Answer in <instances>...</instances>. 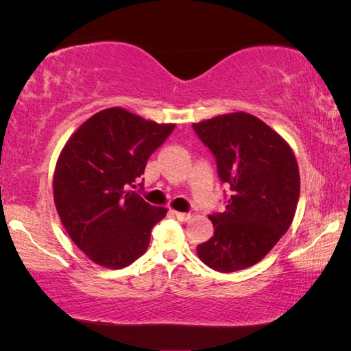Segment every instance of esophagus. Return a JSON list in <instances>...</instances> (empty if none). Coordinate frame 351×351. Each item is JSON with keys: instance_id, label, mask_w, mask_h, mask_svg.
<instances>
[{"instance_id": "esophagus-1", "label": "esophagus", "mask_w": 351, "mask_h": 351, "mask_svg": "<svg viewBox=\"0 0 351 351\" xmlns=\"http://www.w3.org/2000/svg\"><path fill=\"white\" fill-rule=\"evenodd\" d=\"M173 215L180 219V221H189L190 218H192V215L190 213H186V212H173Z\"/></svg>"}]
</instances>
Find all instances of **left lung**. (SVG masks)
I'll use <instances>...</instances> for the list:
<instances>
[{
  "label": "left lung",
  "mask_w": 351,
  "mask_h": 351,
  "mask_svg": "<svg viewBox=\"0 0 351 351\" xmlns=\"http://www.w3.org/2000/svg\"><path fill=\"white\" fill-rule=\"evenodd\" d=\"M212 152L219 181L229 187L226 209L209 215L215 232L197 246L199 258L219 272L260 261L293 223L300 193L295 158L280 136L247 112L193 123Z\"/></svg>",
  "instance_id": "8db88e82"
}]
</instances>
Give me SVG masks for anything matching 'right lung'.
<instances>
[{"label": "right lung", "mask_w": 351, "mask_h": 351, "mask_svg": "<svg viewBox=\"0 0 351 351\" xmlns=\"http://www.w3.org/2000/svg\"><path fill=\"white\" fill-rule=\"evenodd\" d=\"M173 128L108 108L64 145L54 173L56 207L71 240L94 263L121 269L147 251L167 209L150 206L134 189Z\"/></svg>", "instance_id": "obj_1"}]
</instances>
